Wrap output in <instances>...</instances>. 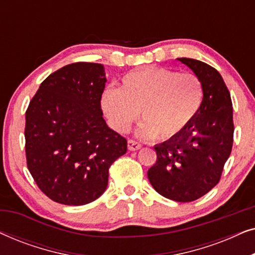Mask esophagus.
Segmentation results:
<instances>
[{
  "label": "esophagus",
  "instance_id": "1",
  "mask_svg": "<svg viewBox=\"0 0 255 255\" xmlns=\"http://www.w3.org/2000/svg\"><path fill=\"white\" fill-rule=\"evenodd\" d=\"M128 147L130 151H137V149L141 147V144H139L138 141L133 140V139H130V140L128 141Z\"/></svg>",
  "mask_w": 255,
  "mask_h": 255
}]
</instances>
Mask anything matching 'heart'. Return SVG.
I'll return each instance as SVG.
<instances>
[{"label": "heart", "instance_id": "obj_1", "mask_svg": "<svg viewBox=\"0 0 255 255\" xmlns=\"http://www.w3.org/2000/svg\"><path fill=\"white\" fill-rule=\"evenodd\" d=\"M203 88L197 76L172 69L145 67L123 76L121 87L107 88L101 108L111 127L125 133L141 120V139H172L186 130L200 110Z\"/></svg>", "mask_w": 255, "mask_h": 255}]
</instances>
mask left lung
Returning <instances> with one entry per match:
<instances>
[{
    "label": "left lung",
    "instance_id": "1",
    "mask_svg": "<svg viewBox=\"0 0 255 255\" xmlns=\"http://www.w3.org/2000/svg\"><path fill=\"white\" fill-rule=\"evenodd\" d=\"M176 60L200 80L203 100L182 133L154 146L156 162L147 176L163 197L191 202L210 191L221 179L233 144V109L228 87L214 67L195 59Z\"/></svg>",
    "mask_w": 255,
    "mask_h": 255
}]
</instances>
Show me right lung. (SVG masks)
<instances>
[{"label": "right lung", "mask_w": 255, "mask_h": 255, "mask_svg": "<svg viewBox=\"0 0 255 255\" xmlns=\"http://www.w3.org/2000/svg\"><path fill=\"white\" fill-rule=\"evenodd\" d=\"M106 82L103 65H67L41 82L27 108V168L57 203L83 205L99 198L107 189L109 167L127 153V139L102 117Z\"/></svg>", "instance_id": "right-lung-1"}]
</instances>
